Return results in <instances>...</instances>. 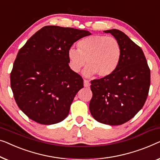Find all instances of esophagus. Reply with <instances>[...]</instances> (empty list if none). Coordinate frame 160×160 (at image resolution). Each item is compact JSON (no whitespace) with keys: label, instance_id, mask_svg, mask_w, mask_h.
<instances>
[{"label":"esophagus","instance_id":"esophagus-1","mask_svg":"<svg viewBox=\"0 0 160 160\" xmlns=\"http://www.w3.org/2000/svg\"><path fill=\"white\" fill-rule=\"evenodd\" d=\"M84 86L85 87H88L89 86V81L84 79Z\"/></svg>","mask_w":160,"mask_h":160}]
</instances>
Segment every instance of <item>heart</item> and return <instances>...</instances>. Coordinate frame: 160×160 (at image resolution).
Returning a JSON list of instances; mask_svg holds the SVG:
<instances>
[{
  "mask_svg": "<svg viewBox=\"0 0 160 160\" xmlns=\"http://www.w3.org/2000/svg\"><path fill=\"white\" fill-rule=\"evenodd\" d=\"M78 49L71 48L68 51L69 66L73 72H79L86 63L84 75L91 77L94 74L106 77L116 70L121 59V48L113 37L91 35L78 42Z\"/></svg>",
  "mask_w": 160,
  "mask_h": 160,
  "instance_id": "1",
  "label": "heart"
}]
</instances>
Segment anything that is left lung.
<instances>
[{
    "instance_id": "obj_1",
    "label": "left lung",
    "mask_w": 160,
    "mask_h": 160,
    "mask_svg": "<svg viewBox=\"0 0 160 160\" xmlns=\"http://www.w3.org/2000/svg\"><path fill=\"white\" fill-rule=\"evenodd\" d=\"M119 42L121 59L112 74L91 81L89 110L101 123L118 126L128 122L143 108L149 94L150 69L143 50L118 29L104 31Z\"/></svg>"
}]
</instances>
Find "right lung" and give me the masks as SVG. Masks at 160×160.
<instances>
[{"instance_id": "add662e5", "label": "right lung", "mask_w": 160, "mask_h": 160, "mask_svg": "<svg viewBox=\"0 0 160 160\" xmlns=\"http://www.w3.org/2000/svg\"><path fill=\"white\" fill-rule=\"evenodd\" d=\"M87 30L45 26L18 51L11 71V87L20 110L43 125L68 116L84 80L69 67L68 51L73 43L90 35Z\"/></svg>"}]
</instances>
